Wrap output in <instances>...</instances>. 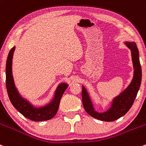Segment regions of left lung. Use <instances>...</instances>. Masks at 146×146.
<instances>
[{
  "label": "left lung",
  "mask_w": 146,
  "mask_h": 146,
  "mask_svg": "<svg viewBox=\"0 0 146 146\" xmlns=\"http://www.w3.org/2000/svg\"><path fill=\"white\" fill-rule=\"evenodd\" d=\"M125 44L131 50V59L134 67V76L129 85L119 95L112 99L110 108L106 111L99 113L95 109L90 94L84 85H82V99L85 111L92 117L101 121L112 122L125 115L136 97L141 82V67L139 61V53L136 42L126 41Z\"/></svg>",
  "instance_id": "1"
}]
</instances>
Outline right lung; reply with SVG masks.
<instances>
[{
	"label": "right lung",
	"instance_id": "obj_1",
	"mask_svg": "<svg viewBox=\"0 0 146 146\" xmlns=\"http://www.w3.org/2000/svg\"><path fill=\"white\" fill-rule=\"evenodd\" d=\"M15 46L10 50L6 61V87L9 99L13 106L24 117L36 122L49 120L55 116L59 109L60 100L68 87V84L61 82L55 90L52 99L42 106H36L29 100L23 97L18 91L12 76V58Z\"/></svg>",
	"mask_w": 146,
	"mask_h": 146
}]
</instances>
